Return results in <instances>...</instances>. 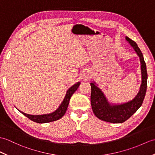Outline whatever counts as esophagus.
Returning <instances> with one entry per match:
<instances>
[{"label":"esophagus","instance_id":"esophagus-1","mask_svg":"<svg viewBox=\"0 0 155 155\" xmlns=\"http://www.w3.org/2000/svg\"><path fill=\"white\" fill-rule=\"evenodd\" d=\"M83 79L84 80H85V81H86V80H88V79L91 78V75H90V74H89V73L88 71H86L85 73H84V75H83Z\"/></svg>","mask_w":155,"mask_h":155}]
</instances>
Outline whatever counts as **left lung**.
<instances>
[{
	"mask_svg": "<svg viewBox=\"0 0 155 155\" xmlns=\"http://www.w3.org/2000/svg\"><path fill=\"white\" fill-rule=\"evenodd\" d=\"M125 39L134 49L141 62L142 82L137 94L131 101L121 104H113L108 102L103 92L96 85L95 82L91 83V102L93 112L100 120L110 123L120 124L128 120L141 106L147 91V72L143 53L134 41L127 36Z\"/></svg>",
	"mask_w": 155,
	"mask_h": 155,
	"instance_id": "8db88e82",
	"label": "left lung"
}]
</instances>
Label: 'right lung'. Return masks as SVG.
Masks as SVG:
<instances>
[{
	"label": "right lung",
	"instance_id": "1",
	"mask_svg": "<svg viewBox=\"0 0 155 155\" xmlns=\"http://www.w3.org/2000/svg\"><path fill=\"white\" fill-rule=\"evenodd\" d=\"M80 84V82H77V83L74 84L73 86H72L71 88H69V89L67 91L65 97H64V98L63 99L62 103L61 104V105L55 111H53V112L51 114L38 115V116L36 115V116H34V115L27 114L20 110L19 111L23 115H24L25 116L30 119V120L39 124L49 123V122L58 120L62 117L64 115V114H65L68 105H69V104L71 97L74 94V92L77 91Z\"/></svg>",
	"mask_w": 155,
	"mask_h": 155
}]
</instances>
